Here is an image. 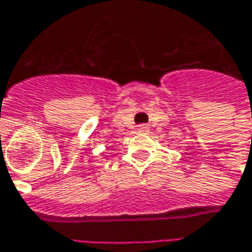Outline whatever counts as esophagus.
Instances as JSON below:
<instances>
[{
	"mask_svg": "<svg viewBox=\"0 0 252 252\" xmlns=\"http://www.w3.org/2000/svg\"><path fill=\"white\" fill-rule=\"evenodd\" d=\"M148 131H150V126H146V124H142V126H137V132H140V133H146Z\"/></svg>",
	"mask_w": 252,
	"mask_h": 252,
	"instance_id": "obj_1",
	"label": "esophagus"
}]
</instances>
